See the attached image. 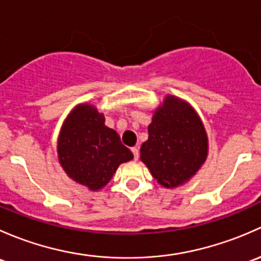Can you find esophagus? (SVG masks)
<instances>
[{
	"label": "esophagus",
	"mask_w": 261,
	"mask_h": 261,
	"mask_svg": "<svg viewBox=\"0 0 261 261\" xmlns=\"http://www.w3.org/2000/svg\"><path fill=\"white\" fill-rule=\"evenodd\" d=\"M132 152H133L134 160H138V157H139V149L137 148V147H133V148H132Z\"/></svg>",
	"instance_id": "34e87169"
}]
</instances>
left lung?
Segmentation results:
<instances>
[{
  "instance_id": "left-lung-1",
  "label": "left lung",
  "mask_w": 261,
  "mask_h": 261,
  "mask_svg": "<svg viewBox=\"0 0 261 261\" xmlns=\"http://www.w3.org/2000/svg\"><path fill=\"white\" fill-rule=\"evenodd\" d=\"M208 154V137L200 115L190 103L166 95L154 109L148 139L141 147V161L166 189L190 181Z\"/></svg>"
}]
</instances>
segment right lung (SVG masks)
I'll use <instances>...</instances> for the list:
<instances>
[{"instance_id":"add662e5","label":"right lung","mask_w":261,"mask_h":261,"mask_svg":"<svg viewBox=\"0 0 261 261\" xmlns=\"http://www.w3.org/2000/svg\"><path fill=\"white\" fill-rule=\"evenodd\" d=\"M59 163L76 184L99 191L113 178L117 168L133 154L95 106L77 104L69 113L58 137Z\"/></svg>"}]
</instances>
